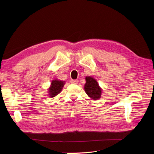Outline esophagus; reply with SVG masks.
Returning a JSON list of instances; mask_svg holds the SVG:
<instances>
[{"label":"esophagus","instance_id":"esophagus-1","mask_svg":"<svg viewBox=\"0 0 154 154\" xmlns=\"http://www.w3.org/2000/svg\"><path fill=\"white\" fill-rule=\"evenodd\" d=\"M71 83H73V84H77V83H78V80H71Z\"/></svg>","mask_w":154,"mask_h":154}]
</instances>
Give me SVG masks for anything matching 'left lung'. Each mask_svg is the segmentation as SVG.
<instances>
[{
    "label": "left lung",
    "instance_id": "obj_1",
    "mask_svg": "<svg viewBox=\"0 0 154 154\" xmlns=\"http://www.w3.org/2000/svg\"><path fill=\"white\" fill-rule=\"evenodd\" d=\"M85 80L86 83L84 85V89L88 97L92 100L100 99L101 96L102 89L97 81L91 76H86Z\"/></svg>",
    "mask_w": 154,
    "mask_h": 154
}]
</instances>
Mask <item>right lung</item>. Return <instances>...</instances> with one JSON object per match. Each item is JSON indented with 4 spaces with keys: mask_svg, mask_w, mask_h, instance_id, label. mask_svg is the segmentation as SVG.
<instances>
[{
    "mask_svg": "<svg viewBox=\"0 0 154 154\" xmlns=\"http://www.w3.org/2000/svg\"><path fill=\"white\" fill-rule=\"evenodd\" d=\"M65 82L58 80H54L51 82V86L49 87V96L51 97H55L58 95L59 93L62 91V88L64 86Z\"/></svg>",
    "mask_w": 154,
    "mask_h": 154,
    "instance_id": "right-lung-1",
    "label": "right lung"
}]
</instances>
